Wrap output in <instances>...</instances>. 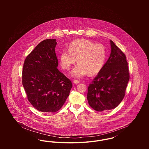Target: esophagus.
Instances as JSON below:
<instances>
[{"instance_id": "esophagus-1", "label": "esophagus", "mask_w": 149, "mask_h": 149, "mask_svg": "<svg viewBox=\"0 0 149 149\" xmlns=\"http://www.w3.org/2000/svg\"><path fill=\"white\" fill-rule=\"evenodd\" d=\"M73 82H74V84H79V83H80V81L77 80H74Z\"/></svg>"}]
</instances>
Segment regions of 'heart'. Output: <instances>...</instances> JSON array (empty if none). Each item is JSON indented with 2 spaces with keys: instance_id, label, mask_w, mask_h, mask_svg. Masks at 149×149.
Returning a JSON list of instances; mask_svg holds the SVG:
<instances>
[{
  "instance_id": "heart-1",
  "label": "heart",
  "mask_w": 149,
  "mask_h": 149,
  "mask_svg": "<svg viewBox=\"0 0 149 149\" xmlns=\"http://www.w3.org/2000/svg\"><path fill=\"white\" fill-rule=\"evenodd\" d=\"M79 64L70 72L74 78H81L89 74H97L102 69L106 59V50L101 44H95L91 41L80 39L71 42L69 50H64L60 55L63 69L68 70L75 63Z\"/></svg>"
}]
</instances>
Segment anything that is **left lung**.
Returning <instances> with one entry per match:
<instances>
[{"mask_svg":"<svg viewBox=\"0 0 149 149\" xmlns=\"http://www.w3.org/2000/svg\"><path fill=\"white\" fill-rule=\"evenodd\" d=\"M110 44V56L88 89V103L99 112L112 109L120 104L130 79L125 55L111 40Z\"/></svg>","mask_w":149,"mask_h":149,"instance_id":"1","label":"left lung"}]
</instances>
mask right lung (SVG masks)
<instances>
[{
    "label": "right lung",
    "mask_w": 149,
    "mask_h": 149,
    "mask_svg": "<svg viewBox=\"0 0 149 149\" xmlns=\"http://www.w3.org/2000/svg\"><path fill=\"white\" fill-rule=\"evenodd\" d=\"M55 39L45 40L25 59L22 84L31 104L40 112L53 113L64 105L72 86L57 68Z\"/></svg>",
    "instance_id": "right-lung-1"
}]
</instances>
